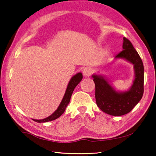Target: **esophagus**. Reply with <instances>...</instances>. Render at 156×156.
I'll list each match as a JSON object with an SVG mask.
<instances>
[{
	"instance_id": "1",
	"label": "esophagus",
	"mask_w": 156,
	"mask_h": 156,
	"mask_svg": "<svg viewBox=\"0 0 156 156\" xmlns=\"http://www.w3.org/2000/svg\"><path fill=\"white\" fill-rule=\"evenodd\" d=\"M83 73L85 77H89L92 73V69L90 67H86L83 70Z\"/></svg>"
}]
</instances>
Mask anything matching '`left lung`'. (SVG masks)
Here are the masks:
<instances>
[{"label":"left lung","mask_w":156,"mask_h":156,"mask_svg":"<svg viewBox=\"0 0 156 156\" xmlns=\"http://www.w3.org/2000/svg\"><path fill=\"white\" fill-rule=\"evenodd\" d=\"M123 50L116 58H123L134 65L135 79L126 92L118 93L103 77L92 75L96 87L95 97L97 106L103 112L112 116H122L131 112L143 97L144 91V67L142 60L130 41L123 37Z\"/></svg>","instance_id":"obj_1"}]
</instances>
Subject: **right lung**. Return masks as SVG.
Wrapping results in <instances>:
<instances>
[{"instance_id": "right-lung-1", "label": "right lung", "mask_w": 156, "mask_h": 156, "mask_svg": "<svg viewBox=\"0 0 156 156\" xmlns=\"http://www.w3.org/2000/svg\"><path fill=\"white\" fill-rule=\"evenodd\" d=\"M82 78H83V75L81 73H79L74 75L73 77L71 78V81H69L64 98H63L61 103H60L58 108H57V110L55 111V112L52 114H51L50 116L47 117V118L44 119H42V120L33 119L34 121H36L37 122H46L48 121H52V120L58 119V117L61 116L63 114V112H65L66 106H67V105L69 103L70 100H71V98L72 96V94L74 91V89L78 85L79 83L81 81Z\"/></svg>"}]
</instances>
